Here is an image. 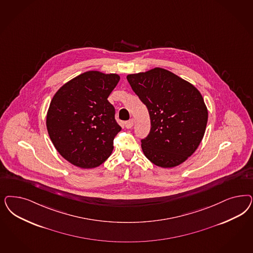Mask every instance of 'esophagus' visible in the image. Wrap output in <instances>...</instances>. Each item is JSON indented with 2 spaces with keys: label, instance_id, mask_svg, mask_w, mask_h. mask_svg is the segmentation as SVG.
<instances>
[{
  "label": "esophagus",
  "instance_id": "esophagus-1",
  "mask_svg": "<svg viewBox=\"0 0 253 253\" xmlns=\"http://www.w3.org/2000/svg\"><path fill=\"white\" fill-rule=\"evenodd\" d=\"M133 125H134V120L133 119H130L129 121H126V122L125 123V126L126 128H131L133 126Z\"/></svg>",
  "mask_w": 253,
  "mask_h": 253
}]
</instances>
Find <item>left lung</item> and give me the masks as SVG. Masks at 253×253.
<instances>
[{
	"label": "left lung",
	"mask_w": 253,
	"mask_h": 253,
	"mask_svg": "<svg viewBox=\"0 0 253 253\" xmlns=\"http://www.w3.org/2000/svg\"><path fill=\"white\" fill-rule=\"evenodd\" d=\"M126 79L150 114L151 131L141 140L144 155L164 169L185 162L199 146L208 123V109L199 90L158 67L128 74Z\"/></svg>",
	"instance_id": "8db88e82"
}]
</instances>
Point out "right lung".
<instances>
[{"mask_svg": "<svg viewBox=\"0 0 253 253\" xmlns=\"http://www.w3.org/2000/svg\"><path fill=\"white\" fill-rule=\"evenodd\" d=\"M119 80L118 74L88 71L67 82L51 99L46 128L68 162L88 169L112 155L114 137L121 127L107 98Z\"/></svg>", "mask_w": 253, "mask_h": 253, "instance_id": "add662e5", "label": "right lung"}]
</instances>
